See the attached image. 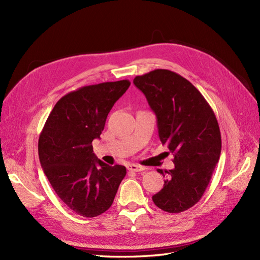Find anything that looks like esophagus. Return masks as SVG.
Instances as JSON below:
<instances>
[{"label": "esophagus", "mask_w": 260, "mask_h": 260, "mask_svg": "<svg viewBox=\"0 0 260 260\" xmlns=\"http://www.w3.org/2000/svg\"><path fill=\"white\" fill-rule=\"evenodd\" d=\"M128 170L133 171V172H139V171H143L144 168L142 166H140V165H136V164H130L128 166Z\"/></svg>", "instance_id": "1"}]
</instances>
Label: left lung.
Wrapping results in <instances>:
<instances>
[{"instance_id": "left-lung-1", "label": "left lung", "mask_w": 260, "mask_h": 260, "mask_svg": "<svg viewBox=\"0 0 260 260\" xmlns=\"http://www.w3.org/2000/svg\"><path fill=\"white\" fill-rule=\"evenodd\" d=\"M157 117L162 145L175 168L158 169L167 176L153 202L164 211L178 214L194 206L205 193L221 153V135L210 105L182 76L155 69L133 80Z\"/></svg>"}]
</instances>
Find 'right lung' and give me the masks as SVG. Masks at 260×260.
Returning a JSON list of instances; mask_svg holds the SVG:
<instances>
[{
    "label": "right lung",
    "instance_id": "1",
    "mask_svg": "<svg viewBox=\"0 0 260 260\" xmlns=\"http://www.w3.org/2000/svg\"><path fill=\"white\" fill-rule=\"evenodd\" d=\"M129 80L85 85L62 96L39 137L41 166L58 198L76 214L92 218L112 206L127 170L98 159L92 141L100 139L112 107Z\"/></svg>",
    "mask_w": 260,
    "mask_h": 260
}]
</instances>
